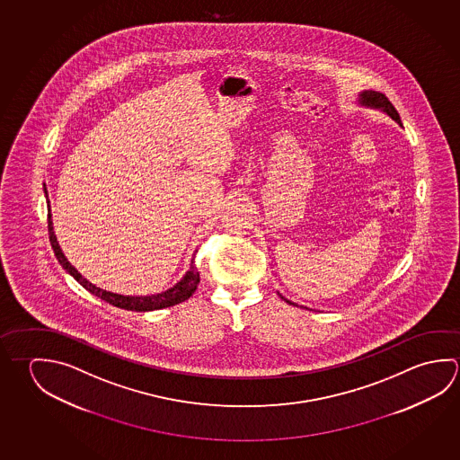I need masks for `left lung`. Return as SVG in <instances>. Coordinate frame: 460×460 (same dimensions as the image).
Segmentation results:
<instances>
[{"mask_svg":"<svg viewBox=\"0 0 460 460\" xmlns=\"http://www.w3.org/2000/svg\"><path fill=\"white\" fill-rule=\"evenodd\" d=\"M358 103L362 106H367V108H373V110H379V111L386 113L391 119H394L399 126H402L401 118H399V113L395 111L394 106H393V103L387 100L385 93L373 92V90H365V92H360V93H358ZM279 297L284 298L289 305H296L294 302H290L288 298L282 297L281 294H279Z\"/></svg>","mask_w":460,"mask_h":460,"instance_id":"left-lung-1","label":"left lung"}]
</instances>
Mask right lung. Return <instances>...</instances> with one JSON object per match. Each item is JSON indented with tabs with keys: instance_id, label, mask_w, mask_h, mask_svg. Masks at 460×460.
Instances as JSON below:
<instances>
[{
	"instance_id": "right-lung-1",
	"label": "right lung",
	"mask_w": 460,
	"mask_h": 460,
	"mask_svg": "<svg viewBox=\"0 0 460 460\" xmlns=\"http://www.w3.org/2000/svg\"><path fill=\"white\" fill-rule=\"evenodd\" d=\"M45 195L49 197V194H47V187H45ZM47 203H49V242H51V247L55 250L58 261H59V265L65 268L67 273L73 276L75 281L81 282V286H84L85 289L89 290L90 294L97 296V297L105 300V302L111 304V305L118 306V308L132 310V312H152V310H162V308H168V306L181 304V302H184V300L190 297V296L194 294L195 289H197V286H199V282H200V274H199V270H197V266H195L194 263L195 257L192 258L190 268H189V271L182 276V279L176 282L170 289L160 292V294H152V296H122V294H114V292H110V290L100 289L95 284L87 281V279L67 261V258H66L63 250H61L59 243H58L55 231H53V219H51V210H49V200H47Z\"/></svg>"
}]
</instances>
